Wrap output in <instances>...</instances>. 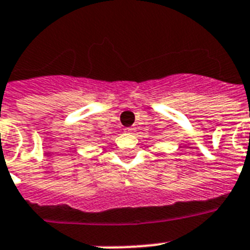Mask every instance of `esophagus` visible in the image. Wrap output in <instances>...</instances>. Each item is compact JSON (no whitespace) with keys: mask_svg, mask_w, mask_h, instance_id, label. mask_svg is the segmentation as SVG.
<instances>
[{"mask_svg":"<svg viewBox=\"0 0 250 250\" xmlns=\"http://www.w3.org/2000/svg\"><path fill=\"white\" fill-rule=\"evenodd\" d=\"M125 132H127V133H132L133 132V128H131V127H128V128H125Z\"/></svg>","mask_w":250,"mask_h":250,"instance_id":"esophagus-1","label":"esophagus"}]
</instances>
